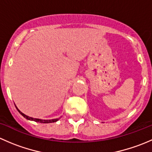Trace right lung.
Segmentation results:
<instances>
[{
  "mask_svg": "<svg viewBox=\"0 0 152 152\" xmlns=\"http://www.w3.org/2000/svg\"><path fill=\"white\" fill-rule=\"evenodd\" d=\"M17 108V107H16ZM17 110H18V112H19L20 113L21 115H22L23 116L24 118H26V119H28V120H31V121H36V122H39V123H43V124H48V123H53V122H56L58 121V118L57 119H53V120H41V119H37V118H31V117H28V116L26 115L25 114H23V113H21L20 111L19 110H18V108H17Z\"/></svg>",
  "mask_w": 152,
  "mask_h": 152,
  "instance_id": "right-lung-1",
  "label": "right lung"
}]
</instances>
